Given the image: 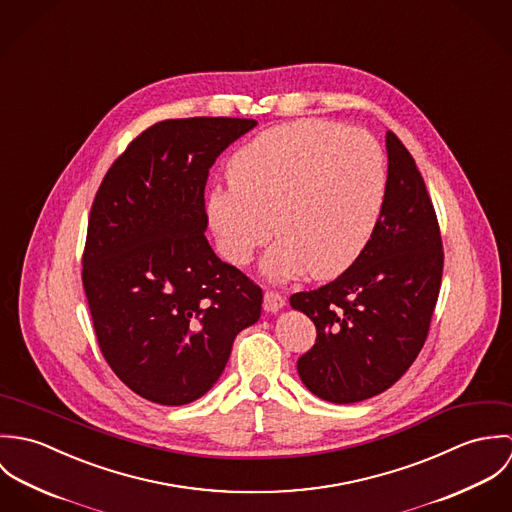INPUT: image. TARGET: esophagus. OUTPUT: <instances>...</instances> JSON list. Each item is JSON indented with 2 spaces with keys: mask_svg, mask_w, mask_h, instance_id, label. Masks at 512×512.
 Returning <instances> with one entry per match:
<instances>
[{
  "mask_svg": "<svg viewBox=\"0 0 512 512\" xmlns=\"http://www.w3.org/2000/svg\"><path fill=\"white\" fill-rule=\"evenodd\" d=\"M284 305H286V299L280 293L272 292V290L264 292V309L268 313H278Z\"/></svg>",
  "mask_w": 512,
  "mask_h": 512,
  "instance_id": "1",
  "label": "esophagus"
}]
</instances>
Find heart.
<instances>
[{
    "mask_svg": "<svg viewBox=\"0 0 512 512\" xmlns=\"http://www.w3.org/2000/svg\"><path fill=\"white\" fill-rule=\"evenodd\" d=\"M228 187L207 195L205 215L220 256L252 262L272 238L264 270L315 280L343 274L363 254L386 197V159L365 130L329 120H295L238 147L226 165Z\"/></svg>",
    "mask_w": 512,
    "mask_h": 512,
    "instance_id": "b5f03b06",
    "label": "heart"
}]
</instances>
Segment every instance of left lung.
I'll use <instances>...</instances> for the list:
<instances>
[{"label":"left lung","mask_w":512,"mask_h":512,"mask_svg":"<svg viewBox=\"0 0 512 512\" xmlns=\"http://www.w3.org/2000/svg\"><path fill=\"white\" fill-rule=\"evenodd\" d=\"M386 151L384 207L363 254L327 286L290 297L317 329L297 361L299 378L333 404L390 388L422 351L438 301L443 246L432 199L392 132Z\"/></svg>","instance_id":"1"}]
</instances>
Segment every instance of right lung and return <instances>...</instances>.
Wrapping results in <instances>:
<instances>
[{"instance_id":"1","label":"right lung","mask_w":512,"mask_h":512,"mask_svg":"<svg viewBox=\"0 0 512 512\" xmlns=\"http://www.w3.org/2000/svg\"><path fill=\"white\" fill-rule=\"evenodd\" d=\"M258 122H157L112 163L94 197L82 286L106 363L136 394L183 406L213 388L262 290L213 252L205 185Z\"/></svg>"}]
</instances>
